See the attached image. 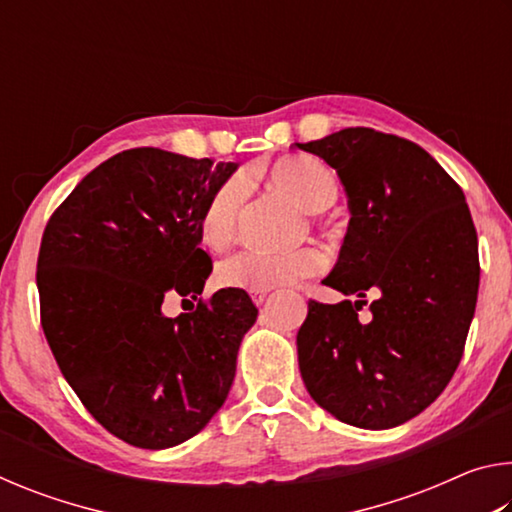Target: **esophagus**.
I'll use <instances>...</instances> for the list:
<instances>
[{
  "label": "esophagus",
  "mask_w": 512,
  "mask_h": 512,
  "mask_svg": "<svg viewBox=\"0 0 512 512\" xmlns=\"http://www.w3.org/2000/svg\"><path fill=\"white\" fill-rule=\"evenodd\" d=\"M266 296H268V291H253V302H255L257 307H259V305H264Z\"/></svg>",
  "instance_id": "esophagus-1"
}]
</instances>
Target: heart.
<instances>
[{"instance_id":"b5f03b06","label":"heart","mask_w":512,"mask_h":512,"mask_svg":"<svg viewBox=\"0 0 512 512\" xmlns=\"http://www.w3.org/2000/svg\"><path fill=\"white\" fill-rule=\"evenodd\" d=\"M266 176L307 212H323L339 196L334 171L316 158H305V155L282 158L268 169ZM246 196L248 180L239 173L223 180L210 194L198 219V232L207 246L223 248L230 244ZM323 268L325 257L316 248H296L284 253L266 248H241L221 259L216 266V282L235 291H271L318 275Z\"/></svg>"}]
</instances>
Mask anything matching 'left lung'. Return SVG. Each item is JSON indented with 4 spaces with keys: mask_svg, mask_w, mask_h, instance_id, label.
Returning a JSON list of instances; mask_svg holds the SVG:
<instances>
[{
    "mask_svg": "<svg viewBox=\"0 0 512 512\" xmlns=\"http://www.w3.org/2000/svg\"><path fill=\"white\" fill-rule=\"evenodd\" d=\"M339 173L350 225L323 284L357 300H309L298 363L314 402L361 429H391L445 391L479 296V241L456 180L404 137L343 128L298 144ZM368 319L358 316L367 293Z\"/></svg>",
    "mask_w": 512,
    "mask_h": 512,
    "instance_id": "8db88e82",
    "label": "left lung"
}]
</instances>
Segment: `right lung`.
Segmentation results:
<instances>
[{
	"instance_id": "right-lung-1",
	"label": "right lung",
	"mask_w": 512,
	"mask_h": 512,
	"mask_svg": "<svg viewBox=\"0 0 512 512\" xmlns=\"http://www.w3.org/2000/svg\"><path fill=\"white\" fill-rule=\"evenodd\" d=\"M235 169L151 146L121 151L76 185L42 235L36 280L49 348L92 418L133 447L180 445L212 420L257 320L235 289L176 319L161 314L167 292L203 293L212 259L198 219Z\"/></svg>"
}]
</instances>
